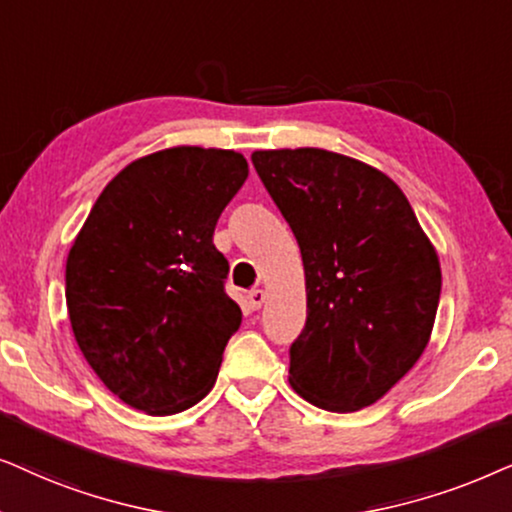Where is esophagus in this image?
Here are the masks:
<instances>
[{
    "mask_svg": "<svg viewBox=\"0 0 512 512\" xmlns=\"http://www.w3.org/2000/svg\"><path fill=\"white\" fill-rule=\"evenodd\" d=\"M264 302H267V292H264V290H250L248 292V306L252 311L262 309Z\"/></svg>",
    "mask_w": 512,
    "mask_h": 512,
    "instance_id": "34e87169",
    "label": "esophagus"
}]
</instances>
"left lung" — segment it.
Returning <instances> with one entry per match:
<instances>
[{
	"label": "left lung",
	"instance_id": "8db88e82",
	"mask_svg": "<svg viewBox=\"0 0 512 512\" xmlns=\"http://www.w3.org/2000/svg\"><path fill=\"white\" fill-rule=\"evenodd\" d=\"M257 175L302 250L306 325L288 381L311 405L356 412L391 391L431 339L440 260L395 182L318 147L257 149Z\"/></svg>",
	"mask_w": 512,
	"mask_h": 512
}]
</instances>
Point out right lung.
<instances>
[{
  "instance_id": "1",
  "label": "right lung",
  "mask_w": 512,
  "mask_h": 512,
  "mask_svg": "<svg viewBox=\"0 0 512 512\" xmlns=\"http://www.w3.org/2000/svg\"><path fill=\"white\" fill-rule=\"evenodd\" d=\"M248 177L234 149L177 145L109 180L74 238L65 299L86 363L126 405L185 412L215 386L241 325L217 217Z\"/></svg>"
}]
</instances>
